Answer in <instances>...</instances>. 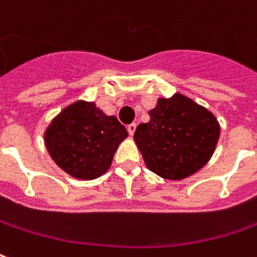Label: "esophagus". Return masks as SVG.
<instances>
[{
  "instance_id": "esophagus-1",
  "label": "esophagus",
  "mask_w": 257,
  "mask_h": 257,
  "mask_svg": "<svg viewBox=\"0 0 257 257\" xmlns=\"http://www.w3.org/2000/svg\"><path fill=\"white\" fill-rule=\"evenodd\" d=\"M126 129H128L129 135H134L135 131H136V123H129L128 126H126Z\"/></svg>"
}]
</instances>
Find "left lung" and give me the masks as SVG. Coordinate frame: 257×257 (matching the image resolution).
<instances>
[{"instance_id":"left-lung-1","label":"left lung","mask_w":257,"mask_h":257,"mask_svg":"<svg viewBox=\"0 0 257 257\" xmlns=\"http://www.w3.org/2000/svg\"><path fill=\"white\" fill-rule=\"evenodd\" d=\"M149 115L150 121L136 128L134 139L150 171L179 181L207 164L220 138V123L213 112L175 93L159 98Z\"/></svg>"}]
</instances>
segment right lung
<instances>
[{
    "label": "right lung",
    "instance_id": "obj_1",
    "mask_svg": "<svg viewBox=\"0 0 257 257\" xmlns=\"http://www.w3.org/2000/svg\"><path fill=\"white\" fill-rule=\"evenodd\" d=\"M128 132L114 115L96 104L78 100L65 107L44 132L48 154L62 171L76 179H96L108 171Z\"/></svg>",
    "mask_w": 257,
    "mask_h": 257
}]
</instances>
